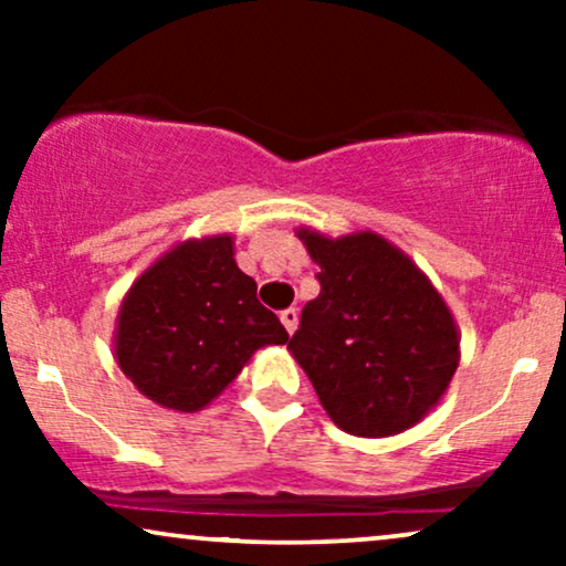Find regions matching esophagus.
I'll return each mask as SVG.
<instances>
[{
  "instance_id": "obj_1",
  "label": "esophagus",
  "mask_w": 566,
  "mask_h": 566,
  "mask_svg": "<svg viewBox=\"0 0 566 566\" xmlns=\"http://www.w3.org/2000/svg\"><path fill=\"white\" fill-rule=\"evenodd\" d=\"M279 319H282L284 329L292 335L297 329V308H284L282 314H279Z\"/></svg>"
}]
</instances>
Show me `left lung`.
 Wrapping results in <instances>:
<instances>
[{
	"instance_id": "left-lung-1",
	"label": "left lung",
	"mask_w": 566,
	"mask_h": 566,
	"mask_svg": "<svg viewBox=\"0 0 566 566\" xmlns=\"http://www.w3.org/2000/svg\"><path fill=\"white\" fill-rule=\"evenodd\" d=\"M319 265L290 354L337 428L365 439L426 418L460 361L452 311L407 252L375 231L324 237L297 229Z\"/></svg>"
}]
</instances>
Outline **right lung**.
<instances>
[{
    "label": "right lung",
    "mask_w": 566,
    "mask_h": 566,
    "mask_svg": "<svg viewBox=\"0 0 566 566\" xmlns=\"http://www.w3.org/2000/svg\"><path fill=\"white\" fill-rule=\"evenodd\" d=\"M287 340L255 279L233 261V237L216 233L175 244L135 279L116 316L114 356L159 407L199 412L255 350Z\"/></svg>",
    "instance_id": "right-lung-1"
}]
</instances>
